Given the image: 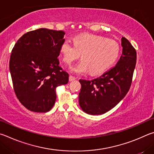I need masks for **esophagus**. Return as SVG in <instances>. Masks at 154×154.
<instances>
[{"instance_id": "obj_1", "label": "esophagus", "mask_w": 154, "mask_h": 154, "mask_svg": "<svg viewBox=\"0 0 154 154\" xmlns=\"http://www.w3.org/2000/svg\"><path fill=\"white\" fill-rule=\"evenodd\" d=\"M75 80V78L74 77V76H72V75H69V82H72Z\"/></svg>"}]
</instances>
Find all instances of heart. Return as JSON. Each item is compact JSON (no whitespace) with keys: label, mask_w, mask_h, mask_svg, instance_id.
I'll list each match as a JSON object with an SVG mask.
<instances>
[{"label":"heart","mask_w":154,"mask_h":154,"mask_svg":"<svg viewBox=\"0 0 154 154\" xmlns=\"http://www.w3.org/2000/svg\"><path fill=\"white\" fill-rule=\"evenodd\" d=\"M62 42L59 48L63 61L71 65L80 57L82 61L70 70L76 74L90 72L92 75L103 74L111 67L118 57L120 48L118 43L106 37L93 34L79 35Z\"/></svg>","instance_id":"obj_1"}]
</instances>
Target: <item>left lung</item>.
Wrapping results in <instances>:
<instances>
[{"mask_svg":"<svg viewBox=\"0 0 154 154\" xmlns=\"http://www.w3.org/2000/svg\"><path fill=\"white\" fill-rule=\"evenodd\" d=\"M121 41L122 55L114 67L97 79L79 80V105L88 114L101 115L109 111L122 100L131 87L137 53L125 37Z\"/></svg>","mask_w":154,"mask_h":154,"instance_id":"left-lung-1","label":"left lung"}]
</instances>
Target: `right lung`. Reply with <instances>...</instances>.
Returning a JSON list of instances; mask_svg holds the SVG:
<instances>
[{"mask_svg":"<svg viewBox=\"0 0 154 154\" xmlns=\"http://www.w3.org/2000/svg\"><path fill=\"white\" fill-rule=\"evenodd\" d=\"M63 31L39 28L23 34L13 47L9 70L19 101L34 112H47L56 100V88L68 82L59 66Z\"/></svg>","mask_w":154,"mask_h":154,"instance_id":"right-lung-1","label":"right lung"}]
</instances>
